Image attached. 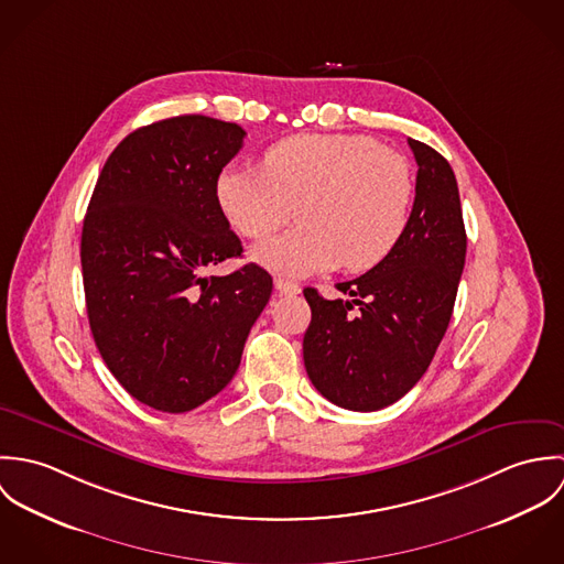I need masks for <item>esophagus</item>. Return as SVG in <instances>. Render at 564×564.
<instances>
[{"mask_svg": "<svg viewBox=\"0 0 564 564\" xmlns=\"http://www.w3.org/2000/svg\"><path fill=\"white\" fill-rule=\"evenodd\" d=\"M275 291L278 293H282V295H297L302 289H300V284H295V282H289V280H284V278H275Z\"/></svg>", "mask_w": 564, "mask_h": 564, "instance_id": "esophagus-1", "label": "esophagus"}]
</instances>
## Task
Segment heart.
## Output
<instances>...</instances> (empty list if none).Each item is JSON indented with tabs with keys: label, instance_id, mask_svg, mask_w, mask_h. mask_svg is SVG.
Listing matches in <instances>:
<instances>
[{
	"label": "heart",
	"instance_id": "heart-1",
	"mask_svg": "<svg viewBox=\"0 0 564 564\" xmlns=\"http://www.w3.org/2000/svg\"><path fill=\"white\" fill-rule=\"evenodd\" d=\"M228 224L264 239L295 217L291 232L260 242L256 262L306 275L367 271L400 242L412 210V173L402 154L360 134H295L271 145L260 169L226 166L215 184Z\"/></svg>",
	"mask_w": 564,
	"mask_h": 564
}]
</instances>
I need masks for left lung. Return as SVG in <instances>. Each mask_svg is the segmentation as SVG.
Returning <instances> with one entry per match:
<instances>
[{
  "mask_svg": "<svg viewBox=\"0 0 564 564\" xmlns=\"http://www.w3.org/2000/svg\"><path fill=\"white\" fill-rule=\"evenodd\" d=\"M416 161L410 221L393 251L365 275L338 282L351 300L304 289L311 382L340 408L373 412L402 400L427 371L454 313L467 232L456 175L436 150L408 139Z\"/></svg>",
  "mask_w": 564,
  "mask_h": 564,
  "instance_id": "1",
  "label": "left lung"
}]
</instances>
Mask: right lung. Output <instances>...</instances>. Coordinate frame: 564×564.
<instances>
[{
	"mask_svg": "<svg viewBox=\"0 0 564 564\" xmlns=\"http://www.w3.org/2000/svg\"><path fill=\"white\" fill-rule=\"evenodd\" d=\"M237 123L204 115L128 134L104 164L82 228L86 313L119 384L162 412H188L228 387L267 306L271 275L241 256L215 184L242 148Z\"/></svg>",
	"mask_w": 564,
	"mask_h": 564,
	"instance_id": "right-lung-1",
	"label": "right lung"
}]
</instances>
